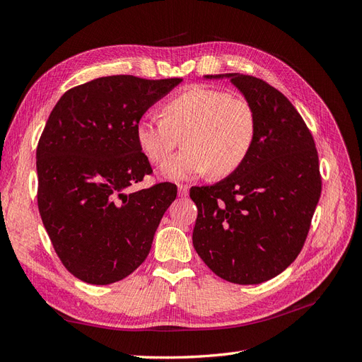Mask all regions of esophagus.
Returning a JSON list of instances; mask_svg holds the SVG:
<instances>
[{"instance_id": "esophagus-1", "label": "esophagus", "mask_w": 362, "mask_h": 362, "mask_svg": "<svg viewBox=\"0 0 362 362\" xmlns=\"http://www.w3.org/2000/svg\"><path fill=\"white\" fill-rule=\"evenodd\" d=\"M178 194L181 198H185L189 194V185L187 184H178Z\"/></svg>"}]
</instances>
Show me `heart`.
Instances as JSON below:
<instances>
[{
	"mask_svg": "<svg viewBox=\"0 0 362 362\" xmlns=\"http://www.w3.org/2000/svg\"><path fill=\"white\" fill-rule=\"evenodd\" d=\"M252 105L229 92L192 86L163 105V117L146 116L136 127L137 144L152 164H161L178 146L184 149L163 164L168 180L210 172L213 178L234 173L249 157L257 139Z\"/></svg>",
	"mask_w": 362,
	"mask_h": 362,
	"instance_id": "b5f03b06",
	"label": "heart"
}]
</instances>
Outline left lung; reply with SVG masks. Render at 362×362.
<instances>
[{
  "label": "left lung",
  "instance_id": "8db88e82",
  "mask_svg": "<svg viewBox=\"0 0 362 362\" xmlns=\"http://www.w3.org/2000/svg\"><path fill=\"white\" fill-rule=\"evenodd\" d=\"M228 76L257 115V139L234 173L210 187H194L198 206L193 246L217 276L261 284L300 254L322 193L319 154L311 131L293 104L257 76Z\"/></svg>",
  "mask_w": 362,
  "mask_h": 362
}]
</instances>
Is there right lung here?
I'll list each match as a JSON object with an SVG mask.
<instances>
[{
    "label": "right lung",
    "instance_id": "right-lung-1",
    "mask_svg": "<svg viewBox=\"0 0 362 362\" xmlns=\"http://www.w3.org/2000/svg\"><path fill=\"white\" fill-rule=\"evenodd\" d=\"M180 83L101 76L72 87L52 108L36 151L37 206L54 250L75 278L107 286L146 259L177 185L129 190L152 173L136 127Z\"/></svg>",
    "mask_w": 362,
    "mask_h": 362
}]
</instances>
